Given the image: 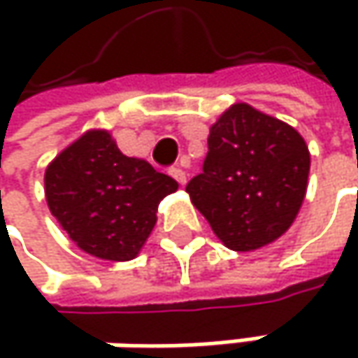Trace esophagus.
Listing matches in <instances>:
<instances>
[{
    "mask_svg": "<svg viewBox=\"0 0 358 358\" xmlns=\"http://www.w3.org/2000/svg\"><path fill=\"white\" fill-rule=\"evenodd\" d=\"M170 176L176 180L178 184H186V172L180 170V168H172V170H170Z\"/></svg>",
    "mask_w": 358,
    "mask_h": 358,
    "instance_id": "1",
    "label": "esophagus"
}]
</instances>
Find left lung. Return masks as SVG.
Listing matches in <instances>:
<instances>
[{"label":"left lung","instance_id":"left-lung-1","mask_svg":"<svg viewBox=\"0 0 358 358\" xmlns=\"http://www.w3.org/2000/svg\"><path fill=\"white\" fill-rule=\"evenodd\" d=\"M207 145L203 172L186 192L215 236L238 252L280 238L307 192L305 138L286 122L236 103L211 126Z\"/></svg>","mask_w":358,"mask_h":358}]
</instances>
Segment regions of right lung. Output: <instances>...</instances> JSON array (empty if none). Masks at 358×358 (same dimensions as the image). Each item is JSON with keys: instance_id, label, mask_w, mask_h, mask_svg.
<instances>
[{"instance_id": "add662e5", "label": "right lung", "mask_w": 358, "mask_h": 358, "mask_svg": "<svg viewBox=\"0 0 358 358\" xmlns=\"http://www.w3.org/2000/svg\"><path fill=\"white\" fill-rule=\"evenodd\" d=\"M176 188L145 159L126 157L108 130H89L45 170L49 211L78 249L106 261L138 255Z\"/></svg>"}]
</instances>
